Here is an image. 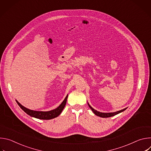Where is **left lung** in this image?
I'll return each mask as SVG.
<instances>
[{
  "label": "left lung",
  "mask_w": 151,
  "mask_h": 151,
  "mask_svg": "<svg viewBox=\"0 0 151 151\" xmlns=\"http://www.w3.org/2000/svg\"><path fill=\"white\" fill-rule=\"evenodd\" d=\"M90 108L92 110V111L94 112V114L97 115V116H99L100 117H101V118H108V117H111V116H115L123 111H124L127 108H125L122 110H121V111H117V112H111V113H103V112H100L96 110H95L94 109H93V107L88 103Z\"/></svg>",
  "instance_id": "1"
}]
</instances>
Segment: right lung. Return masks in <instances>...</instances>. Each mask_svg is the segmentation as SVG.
Instances as JSON below:
<instances>
[{
    "label": "right lung",
    "mask_w": 151,
    "mask_h": 151,
    "mask_svg": "<svg viewBox=\"0 0 151 151\" xmlns=\"http://www.w3.org/2000/svg\"><path fill=\"white\" fill-rule=\"evenodd\" d=\"M68 97V94L66 96V98L64 99V100L63 101V102L61 103V104L57 107V108L53 109L50 111H47V112H44V111H33L29 109L26 107H24L23 106L21 105L17 100H16L17 104L19 105V106L27 114L29 115L37 118L40 119H51L57 117L61 113L62 111L65 107V105L66 104L67 101V99Z\"/></svg>",
    "instance_id": "right-lung-1"
}]
</instances>
